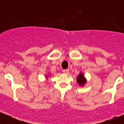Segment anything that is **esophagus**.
Here are the masks:
<instances>
[{"label": "esophagus", "mask_w": 124, "mask_h": 124, "mask_svg": "<svg viewBox=\"0 0 124 124\" xmlns=\"http://www.w3.org/2000/svg\"><path fill=\"white\" fill-rule=\"evenodd\" d=\"M69 71H69V70H63V73H65V74H68V73H69Z\"/></svg>", "instance_id": "obj_1"}]
</instances>
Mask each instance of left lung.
Returning a JSON list of instances; mask_svg holds the SVG:
<instances>
[{
    "label": "left lung",
    "instance_id": "obj_1",
    "mask_svg": "<svg viewBox=\"0 0 124 124\" xmlns=\"http://www.w3.org/2000/svg\"><path fill=\"white\" fill-rule=\"evenodd\" d=\"M77 82L79 84L80 86H84L87 83L86 78H85L82 73H80L79 75L77 77Z\"/></svg>",
    "mask_w": 124,
    "mask_h": 124
}]
</instances>
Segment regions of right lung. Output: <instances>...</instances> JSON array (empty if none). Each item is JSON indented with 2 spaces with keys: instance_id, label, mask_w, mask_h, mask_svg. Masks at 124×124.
I'll use <instances>...</instances> for the list:
<instances>
[{
  "instance_id": "add662e5",
  "label": "right lung",
  "mask_w": 124,
  "mask_h": 124,
  "mask_svg": "<svg viewBox=\"0 0 124 124\" xmlns=\"http://www.w3.org/2000/svg\"><path fill=\"white\" fill-rule=\"evenodd\" d=\"M46 79H47V78H48V76L47 75H46Z\"/></svg>"
}]
</instances>
